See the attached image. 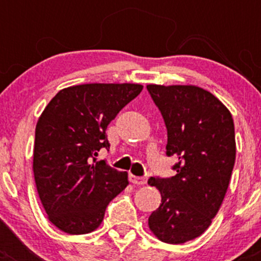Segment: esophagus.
<instances>
[{
  "instance_id": "esophagus-1",
  "label": "esophagus",
  "mask_w": 261,
  "mask_h": 261,
  "mask_svg": "<svg viewBox=\"0 0 261 261\" xmlns=\"http://www.w3.org/2000/svg\"><path fill=\"white\" fill-rule=\"evenodd\" d=\"M128 179L133 184H138V186H143V184L146 183V177H136V175L130 174Z\"/></svg>"
}]
</instances>
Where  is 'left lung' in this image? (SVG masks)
<instances>
[{"mask_svg": "<svg viewBox=\"0 0 261 261\" xmlns=\"http://www.w3.org/2000/svg\"><path fill=\"white\" fill-rule=\"evenodd\" d=\"M164 118L167 155L175 156L174 177H151L162 203L149 217L159 240L183 244L201 236L217 215L235 165V127L230 111L196 86H146Z\"/></svg>", "mask_w": 261, "mask_h": 261, "instance_id": "left-lung-1", "label": "left lung"}]
</instances>
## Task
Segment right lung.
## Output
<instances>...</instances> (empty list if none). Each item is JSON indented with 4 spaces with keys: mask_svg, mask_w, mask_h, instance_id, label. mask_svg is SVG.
<instances>
[{
    "mask_svg": "<svg viewBox=\"0 0 261 261\" xmlns=\"http://www.w3.org/2000/svg\"><path fill=\"white\" fill-rule=\"evenodd\" d=\"M141 91V84L133 83L68 87L39 117L34 177L50 222L59 230L70 235L94 231L110 202L128 184L127 173L97 162V155L110 149L109 123Z\"/></svg>",
    "mask_w": 261,
    "mask_h": 261,
    "instance_id": "add662e5",
    "label": "right lung"
}]
</instances>
